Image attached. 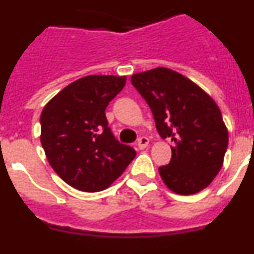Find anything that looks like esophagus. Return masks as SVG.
Segmentation results:
<instances>
[{"label": "esophagus", "instance_id": "esophagus-1", "mask_svg": "<svg viewBox=\"0 0 254 254\" xmlns=\"http://www.w3.org/2000/svg\"><path fill=\"white\" fill-rule=\"evenodd\" d=\"M149 142H150L149 138L145 137V136H142V137H140V138H138V141H137L138 149L142 150V149H145V147H147V146H149Z\"/></svg>", "mask_w": 254, "mask_h": 254}]
</instances>
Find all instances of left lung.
I'll use <instances>...</instances> for the list:
<instances>
[{
	"mask_svg": "<svg viewBox=\"0 0 254 254\" xmlns=\"http://www.w3.org/2000/svg\"><path fill=\"white\" fill-rule=\"evenodd\" d=\"M151 108L156 129L172 138V159L159 173L178 194H194L214 181L228 149V128L215 100L190 78L165 67L132 75Z\"/></svg>",
	"mask_w": 254,
	"mask_h": 254,
	"instance_id": "1",
	"label": "left lung"
}]
</instances>
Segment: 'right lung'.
Here are the masks:
<instances>
[{
	"mask_svg": "<svg viewBox=\"0 0 254 254\" xmlns=\"http://www.w3.org/2000/svg\"><path fill=\"white\" fill-rule=\"evenodd\" d=\"M126 76L89 75L67 85L43 108L40 142L48 163L67 185L99 192L120 178L136 156L114 138L105 109Z\"/></svg>",
	"mask_w": 254,
	"mask_h": 254,
	"instance_id": "obj_1",
	"label": "right lung"
}]
</instances>
